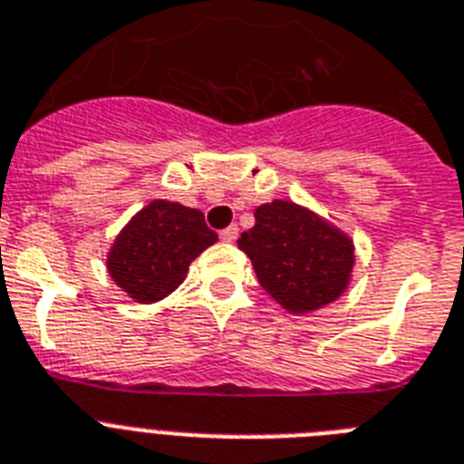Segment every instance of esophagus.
Returning a JSON list of instances; mask_svg holds the SVG:
<instances>
[{"label":"esophagus","instance_id":"obj_1","mask_svg":"<svg viewBox=\"0 0 464 464\" xmlns=\"http://www.w3.org/2000/svg\"><path fill=\"white\" fill-rule=\"evenodd\" d=\"M236 238H238V226L236 224L228 226V228H224V231H221V240H224V243H233Z\"/></svg>","mask_w":464,"mask_h":464}]
</instances>
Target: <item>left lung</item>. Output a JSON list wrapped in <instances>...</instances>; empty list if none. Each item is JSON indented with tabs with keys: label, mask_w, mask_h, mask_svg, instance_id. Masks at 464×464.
Returning <instances> with one entry per match:
<instances>
[{
	"label": "left lung",
	"mask_w": 464,
	"mask_h": 464,
	"mask_svg": "<svg viewBox=\"0 0 464 464\" xmlns=\"http://www.w3.org/2000/svg\"><path fill=\"white\" fill-rule=\"evenodd\" d=\"M259 285L290 314L333 304L352 280V238L316 212L290 200L255 209V226L238 238Z\"/></svg>",
	"instance_id": "8db88e82"
}]
</instances>
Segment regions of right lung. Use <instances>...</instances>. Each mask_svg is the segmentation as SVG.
<instances>
[{
	"mask_svg": "<svg viewBox=\"0 0 464 464\" xmlns=\"http://www.w3.org/2000/svg\"><path fill=\"white\" fill-rule=\"evenodd\" d=\"M214 243L217 233L200 209L153 200L118 233L108 252V274L134 302L153 304L184 283L190 262Z\"/></svg>",
	"mask_w": 464,
	"mask_h": 464,
	"instance_id": "obj_1",
	"label": "right lung"
}]
</instances>
